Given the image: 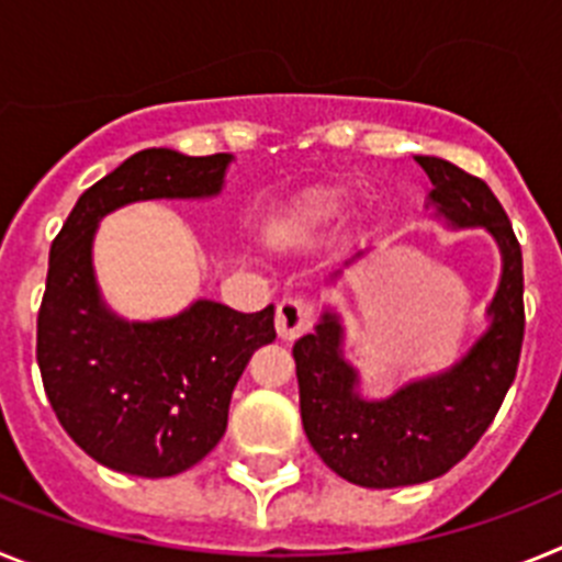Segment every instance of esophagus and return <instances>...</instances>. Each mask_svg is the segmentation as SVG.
Masks as SVG:
<instances>
[{"label": "esophagus", "instance_id": "34e87169", "mask_svg": "<svg viewBox=\"0 0 562 562\" xmlns=\"http://www.w3.org/2000/svg\"><path fill=\"white\" fill-rule=\"evenodd\" d=\"M315 306L306 297H284L276 312V331L281 340L292 342L312 329Z\"/></svg>", "mask_w": 562, "mask_h": 562}]
</instances>
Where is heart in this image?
Returning <instances> with one entry per match:
<instances>
[{"label": "heart", "instance_id": "b5f03b06", "mask_svg": "<svg viewBox=\"0 0 562 562\" xmlns=\"http://www.w3.org/2000/svg\"><path fill=\"white\" fill-rule=\"evenodd\" d=\"M337 211H340L337 202H326L324 207H317V211L312 213V222H315V225H324V222H329Z\"/></svg>", "mask_w": 562, "mask_h": 562}]
</instances>
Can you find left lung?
I'll use <instances>...</instances> for the list:
<instances>
[{"label":"left lung","mask_w":562,"mask_h":562,"mask_svg":"<svg viewBox=\"0 0 562 562\" xmlns=\"http://www.w3.org/2000/svg\"><path fill=\"white\" fill-rule=\"evenodd\" d=\"M416 162L434 182V220L453 231L484 227L495 238L501 281L486 306L490 324L453 366L402 382L380 400L360 391V371L342 355L346 329L331 306L315 331L292 346L306 439L340 479L369 490L425 484L459 464L493 425L524 342V258L504 207L484 180L453 162L425 154H416Z\"/></svg>","instance_id":"8db88e82"}]
</instances>
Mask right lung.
<instances>
[{"label": "right lung", "instance_id": "obj_1", "mask_svg": "<svg viewBox=\"0 0 562 562\" xmlns=\"http://www.w3.org/2000/svg\"><path fill=\"white\" fill-rule=\"evenodd\" d=\"M233 154L146 148L87 188L49 247L36 357L61 428L98 464L166 479L205 459L252 351L276 340V310L200 297L173 317L126 321L103 301L92 245L106 213L143 200H211Z\"/></svg>", "mask_w": 562, "mask_h": 562}]
</instances>
